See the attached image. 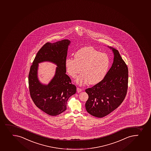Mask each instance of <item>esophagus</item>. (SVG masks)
I'll use <instances>...</instances> for the list:
<instances>
[{"instance_id": "34e87169", "label": "esophagus", "mask_w": 151, "mask_h": 151, "mask_svg": "<svg viewBox=\"0 0 151 151\" xmlns=\"http://www.w3.org/2000/svg\"><path fill=\"white\" fill-rule=\"evenodd\" d=\"M82 90L81 89V88H77V91L78 93H79V92H82Z\"/></svg>"}]
</instances>
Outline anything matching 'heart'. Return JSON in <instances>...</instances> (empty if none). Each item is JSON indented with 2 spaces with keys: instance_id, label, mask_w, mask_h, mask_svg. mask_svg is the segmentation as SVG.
<instances>
[{
  "instance_id": "1",
  "label": "heart",
  "mask_w": 151,
  "mask_h": 151,
  "mask_svg": "<svg viewBox=\"0 0 151 151\" xmlns=\"http://www.w3.org/2000/svg\"><path fill=\"white\" fill-rule=\"evenodd\" d=\"M74 56V59H66L65 67L67 73L73 78L81 71L82 72L76 80L77 84L95 85L105 78L110 66V59L106 53L93 47H84L76 51Z\"/></svg>"
}]
</instances>
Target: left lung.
<instances>
[{
  "label": "left lung",
  "instance_id": "obj_1",
  "mask_svg": "<svg viewBox=\"0 0 151 151\" xmlns=\"http://www.w3.org/2000/svg\"><path fill=\"white\" fill-rule=\"evenodd\" d=\"M114 55V62L105 78L85 91L89 96L86 111L93 116L108 115L123 102L127 92L128 70L118 50L109 47Z\"/></svg>",
  "mask_w": 151,
  "mask_h": 151
}]
</instances>
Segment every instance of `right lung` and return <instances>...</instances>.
Instances as JSON below:
<instances>
[{"mask_svg":"<svg viewBox=\"0 0 151 151\" xmlns=\"http://www.w3.org/2000/svg\"><path fill=\"white\" fill-rule=\"evenodd\" d=\"M70 41L47 42L39 50L33 61L29 74L30 96L35 104L44 112L56 116L66 109L67 101L76 92V86L66 74L65 60ZM52 62L57 66L55 75L47 85L41 83L37 78L38 63Z\"/></svg>","mask_w":151,"mask_h":151,"instance_id":"right-lung-1","label":"right lung"}]
</instances>
